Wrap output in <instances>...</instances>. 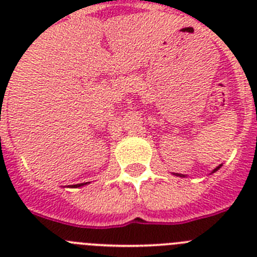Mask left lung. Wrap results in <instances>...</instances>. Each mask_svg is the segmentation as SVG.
<instances>
[{"label":"left lung","instance_id":"8db88e82","mask_svg":"<svg viewBox=\"0 0 257 257\" xmlns=\"http://www.w3.org/2000/svg\"><path fill=\"white\" fill-rule=\"evenodd\" d=\"M220 167H221V165H220V166H217L216 169L213 170V171H212V172H216V171H217V170H219V169H220ZM176 176H180V178H185V176H184V175H180V174H176Z\"/></svg>","mask_w":257,"mask_h":257}]
</instances>
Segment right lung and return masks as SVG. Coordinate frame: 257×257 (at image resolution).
Wrapping results in <instances>:
<instances>
[{"label": "right lung", "instance_id": "right-lung-1", "mask_svg": "<svg viewBox=\"0 0 257 257\" xmlns=\"http://www.w3.org/2000/svg\"><path fill=\"white\" fill-rule=\"evenodd\" d=\"M87 183H82V184H76V185H72V188H79V187H83V185H86Z\"/></svg>", "mask_w": 257, "mask_h": 257}]
</instances>
